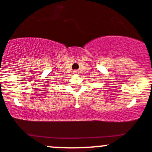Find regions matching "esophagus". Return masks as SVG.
Returning <instances> with one entry per match:
<instances>
[{
	"mask_svg": "<svg viewBox=\"0 0 152 152\" xmlns=\"http://www.w3.org/2000/svg\"><path fill=\"white\" fill-rule=\"evenodd\" d=\"M73 72H74V74L77 75V74H78V73H79V72H78L77 70H74V71H73Z\"/></svg>",
	"mask_w": 152,
	"mask_h": 152,
	"instance_id": "34e87169",
	"label": "esophagus"
}]
</instances>
